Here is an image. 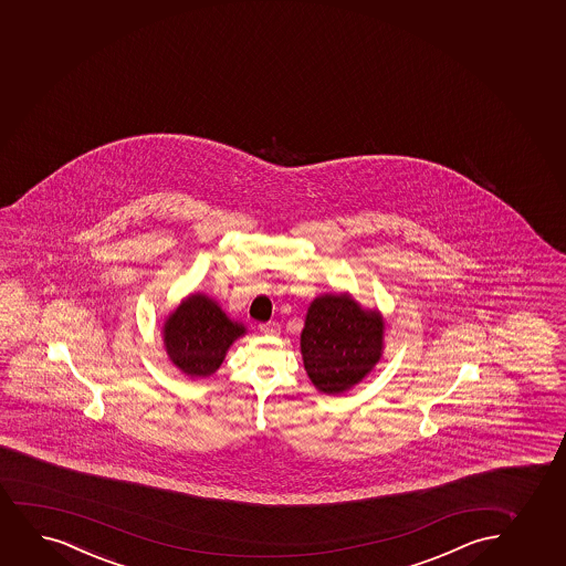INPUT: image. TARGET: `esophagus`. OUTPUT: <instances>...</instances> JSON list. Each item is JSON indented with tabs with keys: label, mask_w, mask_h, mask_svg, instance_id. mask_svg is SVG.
Returning a JSON list of instances; mask_svg holds the SVG:
<instances>
[{
	"label": "esophagus",
	"mask_w": 566,
	"mask_h": 566,
	"mask_svg": "<svg viewBox=\"0 0 566 566\" xmlns=\"http://www.w3.org/2000/svg\"><path fill=\"white\" fill-rule=\"evenodd\" d=\"M259 329H261V332L266 335H276L280 332L279 326H276L274 322H266V324H261Z\"/></svg>",
	"instance_id": "34e87169"
}]
</instances>
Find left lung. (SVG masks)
I'll use <instances>...</instances> for the list:
<instances>
[{"mask_svg":"<svg viewBox=\"0 0 566 566\" xmlns=\"http://www.w3.org/2000/svg\"><path fill=\"white\" fill-rule=\"evenodd\" d=\"M384 316L360 307L349 293H324L311 303L301 355L314 387L342 395L360 384L384 353Z\"/></svg>","mask_w":566,"mask_h":566,"instance_id":"left-lung-1","label":"left lung"}]
</instances>
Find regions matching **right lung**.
Returning <instances> with one entry per match:
<instances>
[{"mask_svg": "<svg viewBox=\"0 0 566 566\" xmlns=\"http://www.w3.org/2000/svg\"><path fill=\"white\" fill-rule=\"evenodd\" d=\"M161 334L169 360L185 376L208 377L219 370L227 350L245 328L232 322L217 301L203 293H190L164 322Z\"/></svg>", "mask_w": 566, "mask_h": 566, "instance_id": "right-lung-1", "label": "right lung"}]
</instances>
